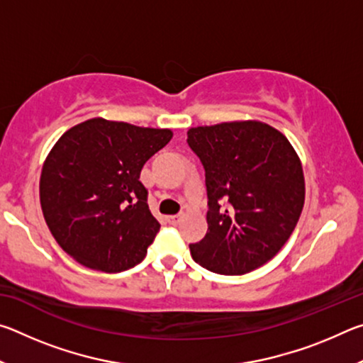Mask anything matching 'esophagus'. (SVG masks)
<instances>
[{"instance_id": "34e87169", "label": "esophagus", "mask_w": 363, "mask_h": 363, "mask_svg": "<svg viewBox=\"0 0 363 363\" xmlns=\"http://www.w3.org/2000/svg\"><path fill=\"white\" fill-rule=\"evenodd\" d=\"M184 216H186V214H184V213H179V214H173V216H169L168 219H169V223H171V224H179L181 220L184 219Z\"/></svg>"}]
</instances>
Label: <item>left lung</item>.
Returning <instances> with one entry per match:
<instances>
[{
  "label": "left lung",
  "mask_w": 363,
  "mask_h": 363,
  "mask_svg": "<svg viewBox=\"0 0 363 363\" xmlns=\"http://www.w3.org/2000/svg\"><path fill=\"white\" fill-rule=\"evenodd\" d=\"M205 168L208 232L190 255L211 272L242 275L272 259L304 206L303 164L284 134L256 120L187 131ZM226 201V206L220 205Z\"/></svg>",
  "instance_id": "8db88e82"
}]
</instances>
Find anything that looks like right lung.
<instances>
[{"label":"right lung","mask_w":363,"mask_h":363,"mask_svg":"<svg viewBox=\"0 0 363 363\" xmlns=\"http://www.w3.org/2000/svg\"><path fill=\"white\" fill-rule=\"evenodd\" d=\"M173 131L91 118L48 153L40 203L59 247L83 266L121 272L144 259L160 223L147 205L140 171Z\"/></svg>","instance_id":"add662e5"}]
</instances>
